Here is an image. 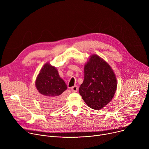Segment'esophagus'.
Here are the masks:
<instances>
[{
	"mask_svg": "<svg viewBox=\"0 0 149 149\" xmlns=\"http://www.w3.org/2000/svg\"><path fill=\"white\" fill-rule=\"evenodd\" d=\"M78 87L77 86H74V87H72V88H71V90H72V91H73V92H74V93H75V92H77V91H78Z\"/></svg>",
	"mask_w": 149,
	"mask_h": 149,
	"instance_id": "34e87169",
	"label": "esophagus"
}]
</instances>
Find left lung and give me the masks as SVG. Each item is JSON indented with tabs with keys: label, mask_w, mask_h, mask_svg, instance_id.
Segmentation results:
<instances>
[{
	"label": "left lung",
	"mask_w": 149,
	"mask_h": 149,
	"mask_svg": "<svg viewBox=\"0 0 149 149\" xmlns=\"http://www.w3.org/2000/svg\"><path fill=\"white\" fill-rule=\"evenodd\" d=\"M117 87L111 66L98 55H91L84 65V79L79 88L85 102L93 109H102L113 98Z\"/></svg>",
	"instance_id": "1"
}]
</instances>
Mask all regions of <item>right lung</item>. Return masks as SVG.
Instances as JSON below:
<instances>
[{"instance_id": "obj_1", "label": "right lung", "mask_w": 149, "mask_h": 149, "mask_svg": "<svg viewBox=\"0 0 149 149\" xmlns=\"http://www.w3.org/2000/svg\"><path fill=\"white\" fill-rule=\"evenodd\" d=\"M39 100L49 109H56L63 104L62 93L67 86L59 76L56 68L47 62L40 69L35 80Z\"/></svg>"}]
</instances>
